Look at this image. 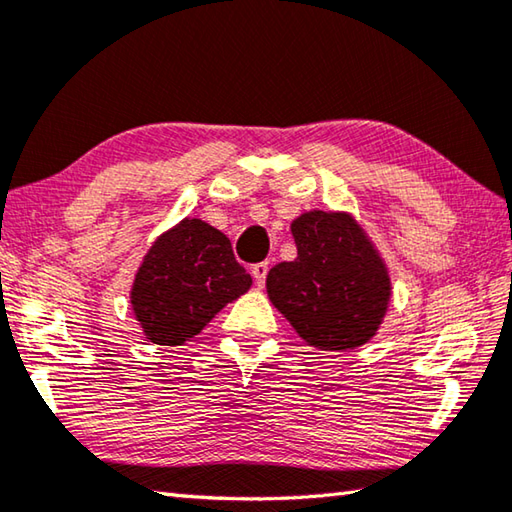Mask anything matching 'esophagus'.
<instances>
[{"instance_id": "esophagus-1", "label": "esophagus", "mask_w": 512, "mask_h": 512, "mask_svg": "<svg viewBox=\"0 0 512 512\" xmlns=\"http://www.w3.org/2000/svg\"><path fill=\"white\" fill-rule=\"evenodd\" d=\"M250 273H253V277H255V284H257V287H259V289H262V287H264V282H266L268 264H266V262H259V264H255V266H253V271H250Z\"/></svg>"}]
</instances>
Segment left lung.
I'll return each mask as SVG.
<instances>
[{
    "instance_id": "8db88e82",
    "label": "left lung",
    "mask_w": 512,
    "mask_h": 512,
    "mask_svg": "<svg viewBox=\"0 0 512 512\" xmlns=\"http://www.w3.org/2000/svg\"><path fill=\"white\" fill-rule=\"evenodd\" d=\"M298 257L266 275L273 307L307 345L348 352L377 336L393 296L391 273L350 212L309 210L291 221Z\"/></svg>"
}]
</instances>
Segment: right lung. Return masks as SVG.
I'll list each match as a JSON object with an SVG mask.
<instances>
[{
    "instance_id": "obj_1",
    "label": "right lung",
    "mask_w": 512,
    "mask_h": 512,
    "mask_svg": "<svg viewBox=\"0 0 512 512\" xmlns=\"http://www.w3.org/2000/svg\"><path fill=\"white\" fill-rule=\"evenodd\" d=\"M253 277L232 253L230 239L185 216L146 250L131 284V309L146 341L176 348L210 323Z\"/></svg>"
}]
</instances>
